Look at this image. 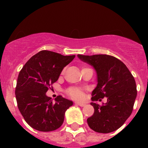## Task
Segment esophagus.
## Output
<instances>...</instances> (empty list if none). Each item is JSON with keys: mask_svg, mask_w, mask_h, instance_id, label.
I'll return each instance as SVG.
<instances>
[{"mask_svg": "<svg viewBox=\"0 0 148 148\" xmlns=\"http://www.w3.org/2000/svg\"><path fill=\"white\" fill-rule=\"evenodd\" d=\"M75 104L81 106V107H84V106L86 105L85 103H82V102H75Z\"/></svg>", "mask_w": 148, "mask_h": 148, "instance_id": "esophagus-1", "label": "esophagus"}]
</instances>
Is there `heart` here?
<instances>
[{
    "label": "heart",
    "instance_id": "heart-1",
    "mask_svg": "<svg viewBox=\"0 0 148 148\" xmlns=\"http://www.w3.org/2000/svg\"><path fill=\"white\" fill-rule=\"evenodd\" d=\"M63 73H64V71H63ZM68 94L72 98L75 99H78V100H81V99H82L84 98L83 90L79 88L70 89L68 91Z\"/></svg>",
    "mask_w": 148,
    "mask_h": 148
}]
</instances>
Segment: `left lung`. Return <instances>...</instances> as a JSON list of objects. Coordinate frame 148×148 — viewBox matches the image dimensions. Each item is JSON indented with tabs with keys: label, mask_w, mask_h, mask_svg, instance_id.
Listing matches in <instances>:
<instances>
[{
	"label": "left lung",
	"mask_w": 148,
	"mask_h": 148,
	"mask_svg": "<svg viewBox=\"0 0 148 148\" xmlns=\"http://www.w3.org/2000/svg\"><path fill=\"white\" fill-rule=\"evenodd\" d=\"M82 61L93 66L97 74V86L92 92V101L107 102L101 106L91 102L94 113L87 119L92 130L101 133L113 132L121 127L133 111L137 95L135 79L126 65L108 55H78Z\"/></svg>",
	"instance_id": "8db88e82"
}]
</instances>
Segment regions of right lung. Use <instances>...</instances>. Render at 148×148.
I'll use <instances>...</instances> for the list:
<instances>
[{
    "instance_id": "right-lung-1",
    "label": "right lung",
    "mask_w": 148,
    "mask_h": 148,
    "mask_svg": "<svg viewBox=\"0 0 148 148\" xmlns=\"http://www.w3.org/2000/svg\"><path fill=\"white\" fill-rule=\"evenodd\" d=\"M75 56L40 51L19 73L15 88L18 109L27 124L35 130L53 131L62 125L65 112L73 105V101L58 95L53 102L46 92Z\"/></svg>"
}]
</instances>
